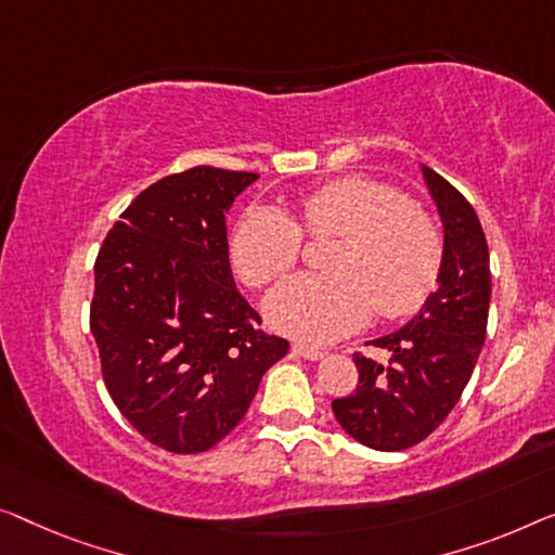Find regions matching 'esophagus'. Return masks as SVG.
<instances>
[{"mask_svg": "<svg viewBox=\"0 0 555 555\" xmlns=\"http://www.w3.org/2000/svg\"><path fill=\"white\" fill-rule=\"evenodd\" d=\"M292 349H294L296 357H301V359H306V361H319V359L326 357L324 351L313 349V346H309V344H294Z\"/></svg>", "mask_w": 555, "mask_h": 555, "instance_id": "esophagus-1", "label": "esophagus"}]
</instances>
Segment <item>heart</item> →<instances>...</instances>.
I'll use <instances>...</instances> for the list:
<instances>
[{
    "label": "heart",
    "mask_w": 555,
    "mask_h": 555,
    "mask_svg": "<svg viewBox=\"0 0 555 555\" xmlns=\"http://www.w3.org/2000/svg\"><path fill=\"white\" fill-rule=\"evenodd\" d=\"M309 238L336 236L331 274H301L271 292L269 324L309 344L336 341L382 319L413 317L431 299L443 269L436 219L386 181L338 177L296 198V217L276 206H249L231 229L229 256L242 281L261 288L286 276Z\"/></svg>",
    "instance_id": "b5f03b06"
}]
</instances>
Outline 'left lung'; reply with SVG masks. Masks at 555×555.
<instances>
[{"label": "left lung", "instance_id": "obj_1", "mask_svg": "<svg viewBox=\"0 0 555 555\" xmlns=\"http://www.w3.org/2000/svg\"><path fill=\"white\" fill-rule=\"evenodd\" d=\"M443 219L438 288L406 326L371 341L391 351L378 363L353 353L359 384L331 409L346 434L376 451H403L434 434L466 388L483 349L491 301L489 244L474 206L424 167Z\"/></svg>", "mask_w": 555, "mask_h": 555}]
</instances>
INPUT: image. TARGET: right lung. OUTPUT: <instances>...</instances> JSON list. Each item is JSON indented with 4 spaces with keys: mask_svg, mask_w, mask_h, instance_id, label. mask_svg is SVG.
I'll return each instance as SVG.
<instances>
[{
    "mask_svg": "<svg viewBox=\"0 0 555 555\" xmlns=\"http://www.w3.org/2000/svg\"><path fill=\"white\" fill-rule=\"evenodd\" d=\"M254 179L217 167L169 173L121 211L96 254L89 328L104 386L164 451L217 446L288 351L231 279L227 211Z\"/></svg>",
    "mask_w": 555,
    "mask_h": 555,
    "instance_id": "add662e5",
    "label": "right lung"
}]
</instances>
